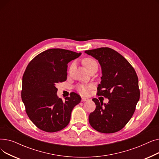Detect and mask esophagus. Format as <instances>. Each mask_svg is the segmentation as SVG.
I'll list each match as a JSON object with an SVG mask.
<instances>
[{
	"mask_svg": "<svg viewBox=\"0 0 159 159\" xmlns=\"http://www.w3.org/2000/svg\"><path fill=\"white\" fill-rule=\"evenodd\" d=\"M88 98H86V97H82V102H85V101H88Z\"/></svg>",
	"mask_w": 159,
	"mask_h": 159,
	"instance_id": "esophagus-1",
	"label": "esophagus"
}]
</instances>
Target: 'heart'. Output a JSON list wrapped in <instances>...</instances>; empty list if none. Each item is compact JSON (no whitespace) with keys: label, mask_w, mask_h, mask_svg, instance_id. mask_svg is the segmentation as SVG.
<instances>
[{"label":"heart","mask_w":159,"mask_h":159,"mask_svg":"<svg viewBox=\"0 0 159 159\" xmlns=\"http://www.w3.org/2000/svg\"><path fill=\"white\" fill-rule=\"evenodd\" d=\"M82 64L88 71L91 68V67H93L95 65H97V62L93 59V58L90 57H86L84 58L82 61ZM78 91L82 94L86 95L89 92V87L86 86H80L78 87Z\"/></svg>","instance_id":"obj_1"}]
</instances>
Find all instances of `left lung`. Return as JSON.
<instances>
[{
    "label": "left lung",
    "instance_id": "1",
    "mask_svg": "<svg viewBox=\"0 0 159 159\" xmlns=\"http://www.w3.org/2000/svg\"><path fill=\"white\" fill-rule=\"evenodd\" d=\"M85 53L98 60L102 76L97 95L109 99L107 104L93 98L96 104L89 115L93 129L104 133L122 129L132 117L140 98L137 73L129 62L110 48L86 50Z\"/></svg>",
    "mask_w": 159,
    "mask_h": 159
}]
</instances>
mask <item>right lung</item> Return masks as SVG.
Segmentation results:
<instances>
[{"label":"right lung","mask_w":159,"mask_h":159,"mask_svg":"<svg viewBox=\"0 0 159 159\" xmlns=\"http://www.w3.org/2000/svg\"><path fill=\"white\" fill-rule=\"evenodd\" d=\"M80 55L64 49H49L28 64L22 77L21 97L28 117L40 129L56 132L69 124L71 111L81 97L72 92L62 101L57 95L56 85L66 80L68 62Z\"/></svg>","instance_id":"1"}]
</instances>
